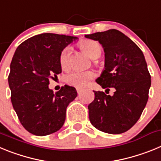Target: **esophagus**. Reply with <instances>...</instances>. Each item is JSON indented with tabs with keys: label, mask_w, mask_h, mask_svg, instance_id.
Here are the masks:
<instances>
[{
	"label": "esophagus",
	"mask_w": 161,
	"mask_h": 161,
	"mask_svg": "<svg viewBox=\"0 0 161 161\" xmlns=\"http://www.w3.org/2000/svg\"><path fill=\"white\" fill-rule=\"evenodd\" d=\"M82 91H83V89H80V88H76V92H77L78 94H80Z\"/></svg>",
	"instance_id": "obj_1"
}]
</instances>
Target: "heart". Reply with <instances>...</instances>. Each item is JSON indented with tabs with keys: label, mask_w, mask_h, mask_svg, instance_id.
Returning <instances> with one entry per match:
<instances>
[{
	"label": "heart",
	"mask_w": 161,
	"mask_h": 161,
	"mask_svg": "<svg viewBox=\"0 0 161 161\" xmlns=\"http://www.w3.org/2000/svg\"><path fill=\"white\" fill-rule=\"evenodd\" d=\"M80 47L91 59L94 58L96 55H101L102 52V47L97 41L84 40L80 43ZM70 47H67L61 52L59 63L64 69H68L70 67ZM94 76L95 73L93 71H72L66 76V81L74 87L83 88Z\"/></svg>",
	"instance_id": "b5f03b06"
}]
</instances>
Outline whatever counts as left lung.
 <instances>
[{
  "instance_id": "8db88e82",
  "label": "left lung",
  "mask_w": 161,
  "mask_h": 161,
  "mask_svg": "<svg viewBox=\"0 0 161 161\" xmlns=\"http://www.w3.org/2000/svg\"><path fill=\"white\" fill-rule=\"evenodd\" d=\"M98 41L105 52V69L96 82L103 89H115L113 96L93 91L88 106L90 123L109 134H121L139 120L148 100L151 76L144 55L133 41L118 30L86 35Z\"/></svg>"
}]
</instances>
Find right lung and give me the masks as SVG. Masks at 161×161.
Here are the masks:
<instances>
[{
	"label": "right lung",
	"mask_w": 161,
	"mask_h": 161,
	"mask_svg": "<svg viewBox=\"0 0 161 161\" xmlns=\"http://www.w3.org/2000/svg\"><path fill=\"white\" fill-rule=\"evenodd\" d=\"M76 37L43 33L28 38L16 49L8 81L11 102L24 128L38 136H47L63 126L66 109L77 96L64 85L56 93L49 80L61 73L59 55Z\"/></svg>",
	"instance_id": "obj_1"
}]
</instances>
